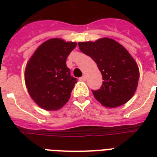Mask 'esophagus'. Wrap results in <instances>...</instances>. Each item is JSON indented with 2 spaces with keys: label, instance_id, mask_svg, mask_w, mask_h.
<instances>
[{
  "label": "esophagus",
  "instance_id": "obj_1",
  "mask_svg": "<svg viewBox=\"0 0 157 157\" xmlns=\"http://www.w3.org/2000/svg\"><path fill=\"white\" fill-rule=\"evenodd\" d=\"M80 80H81V81H86V76H82L81 77V78H80Z\"/></svg>",
  "mask_w": 157,
  "mask_h": 157
}]
</instances>
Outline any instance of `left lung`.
<instances>
[{"label":"left lung","mask_w":157,"mask_h":157,"mask_svg":"<svg viewBox=\"0 0 157 157\" xmlns=\"http://www.w3.org/2000/svg\"><path fill=\"white\" fill-rule=\"evenodd\" d=\"M80 50L97 63L103 76L94 98L107 107L127 103L135 93L139 78L138 65L129 52L116 40L103 38L94 42H79Z\"/></svg>","instance_id":"obj_1"}]
</instances>
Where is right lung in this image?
<instances>
[{"instance_id": "add662e5", "label": "right lung", "mask_w": 157, "mask_h": 157, "mask_svg": "<svg viewBox=\"0 0 157 157\" xmlns=\"http://www.w3.org/2000/svg\"><path fill=\"white\" fill-rule=\"evenodd\" d=\"M76 45L50 39L38 47L28 62L26 86L32 98L43 109L55 111L69 100L77 79L71 76L66 61Z\"/></svg>"}]
</instances>
